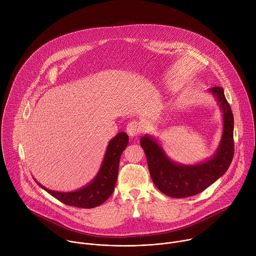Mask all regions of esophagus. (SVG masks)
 <instances>
[{
  "mask_svg": "<svg viewBox=\"0 0 256 256\" xmlns=\"http://www.w3.org/2000/svg\"><path fill=\"white\" fill-rule=\"evenodd\" d=\"M140 132V124L136 122V120H132L126 126V132L132 136H134L136 134H138Z\"/></svg>",
  "mask_w": 256,
  "mask_h": 256,
  "instance_id": "34e87169",
  "label": "esophagus"
}]
</instances>
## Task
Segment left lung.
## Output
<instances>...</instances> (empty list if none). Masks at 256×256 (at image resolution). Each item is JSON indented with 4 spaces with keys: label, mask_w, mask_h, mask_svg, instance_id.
I'll return each mask as SVG.
<instances>
[{
    "label": "left lung",
    "mask_w": 256,
    "mask_h": 256,
    "mask_svg": "<svg viewBox=\"0 0 256 256\" xmlns=\"http://www.w3.org/2000/svg\"><path fill=\"white\" fill-rule=\"evenodd\" d=\"M210 92L216 97L223 110L224 130L220 146L212 158L192 165L184 166L172 162L161 146L149 136L140 138L151 178L156 188L164 194L182 198L198 194L208 188L228 170L234 156V118L224 89L214 86Z\"/></svg>",
    "instance_id": "1"
}]
</instances>
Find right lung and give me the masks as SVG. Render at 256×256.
Masks as SVG:
<instances>
[{
  "instance_id": "1",
  "label": "right lung",
  "mask_w": 256,
  "mask_h": 256,
  "mask_svg": "<svg viewBox=\"0 0 256 256\" xmlns=\"http://www.w3.org/2000/svg\"><path fill=\"white\" fill-rule=\"evenodd\" d=\"M128 144V136L122 132L108 144L101 168L95 179L87 186L72 192H58L42 186L50 196L66 206L82 208H92L103 204L114 190L118 180L120 159Z\"/></svg>"
}]
</instances>
